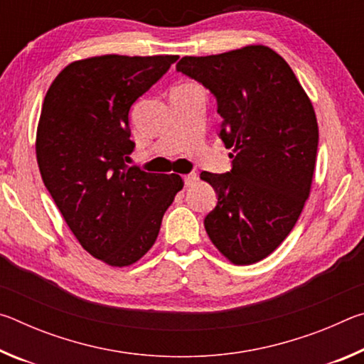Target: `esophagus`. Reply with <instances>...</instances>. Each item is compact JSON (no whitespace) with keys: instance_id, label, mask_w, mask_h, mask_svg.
Returning <instances> with one entry per match:
<instances>
[{"instance_id":"obj_1","label":"esophagus","mask_w":364,"mask_h":364,"mask_svg":"<svg viewBox=\"0 0 364 364\" xmlns=\"http://www.w3.org/2000/svg\"><path fill=\"white\" fill-rule=\"evenodd\" d=\"M183 180H184V184H186V186H191V184H194L197 181V175L196 173H188V175L183 176Z\"/></svg>"}]
</instances>
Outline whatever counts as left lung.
Returning a JSON list of instances; mask_svg holds the SVG:
<instances>
[{"label": "left lung", "instance_id": "left-lung-1", "mask_svg": "<svg viewBox=\"0 0 364 364\" xmlns=\"http://www.w3.org/2000/svg\"><path fill=\"white\" fill-rule=\"evenodd\" d=\"M176 70L217 97L220 138L234 152L231 171L200 173L218 196L205 231L231 263L260 262L289 236L310 194L318 151L310 97L286 60L263 45L184 56Z\"/></svg>", "mask_w": 364, "mask_h": 364}]
</instances>
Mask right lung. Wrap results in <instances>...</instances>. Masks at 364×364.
<instances>
[{"mask_svg":"<svg viewBox=\"0 0 364 364\" xmlns=\"http://www.w3.org/2000/svg\"><path fill=\"white\" fill-rule=\"evenodd\" d=\"M178 56L106 54L75 60L54 78L36 130V160L49 194L82 247L110 267L149 250L180 175L128 165L130 107Z\"/></svg>","mask_w":364,"mask_h":364,"instance_id":"right-lung-1","label":"right lung"}]
</instances>
